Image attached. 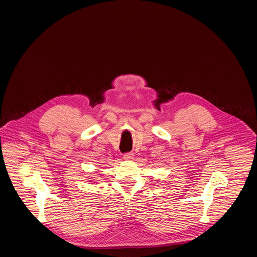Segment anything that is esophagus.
Wrapping results in <instances>:
<instances>
[{
  "label": "esophagus",
  "instance_id": "1",
  "mask_svg": "<svg viewBox=\"0 0 257 257\" xmlns=\"http://www.w3.org/2000/svg\"><path fill=\"white\" fill-rule=\"evenodd\" d=\"M124 160H126V161H132L133 160V158H134V154H132V153H128V154H126V155H124Z\"/></svg>",
  "mask_w": 257,
  "mask_h": 257
}]
</instances>
